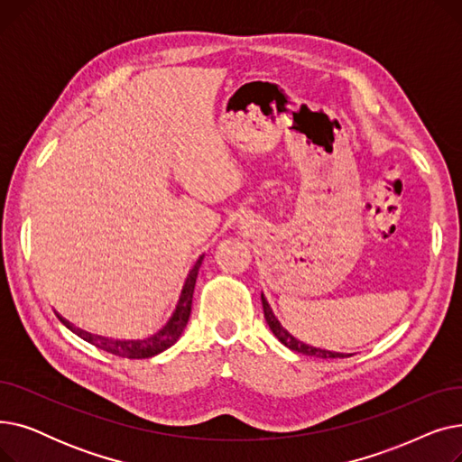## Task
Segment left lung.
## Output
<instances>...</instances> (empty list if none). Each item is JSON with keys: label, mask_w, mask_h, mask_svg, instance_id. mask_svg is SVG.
<instances>
[{"label": "left lung", "mask_w": 462, "mask_h": 462, "mask_svg": "<svg viewBox=\"0 0 462 462\" xmlns=\"http://www.w3.org/2000/svg\"><path fill=\"white\" fill-rule=\"evenodd\" d=\"M262 307H263V319H265V322H268L270 329L273 331V335L279 338V341H281L284 346H288L290 350L305 354V356L324 357V359H328V357H348V356H352V354H341V352H329V350H322V348H314V346H309V345L298 341V338H296L294 335H290V333L281 326V322L275 319V314H273V310H272L268 300L263 298V294H262Z\"/></svg>", "instance_id": "1"}]
</instances>
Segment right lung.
<instances>
[{"mask_svg": "<svg viewBox=\"0 0 462 462\" xmlns=\"http://www.w3.org/2000/svg\"><path fill=\"white\" fill-rule=\"evenodd\" d=\"M204 254L197 260V263L192 265V270L189 272L185 284L181 288V294L176 305V310L172 312V317L164 324V328L161 331H157L155 335L143 338V341H112V338L106 337H99V335H91L84 329H79L72 324H69L65 319H61L58 314V319L61 320L63 326H67L72 333H77L84 341H88L89 345L101 348L108 354L119 356V357H129V359H145V357H153L161 352H164L166 348L172 346L178 338L181 337L189 317H190V305H192V294H194V284H197V277H199V270L202 265Z\"/></svg>", "mask_w": 462, "mask_h": 462, "instance_id": "add662e5", "label": "right lung"}]
</instances>
